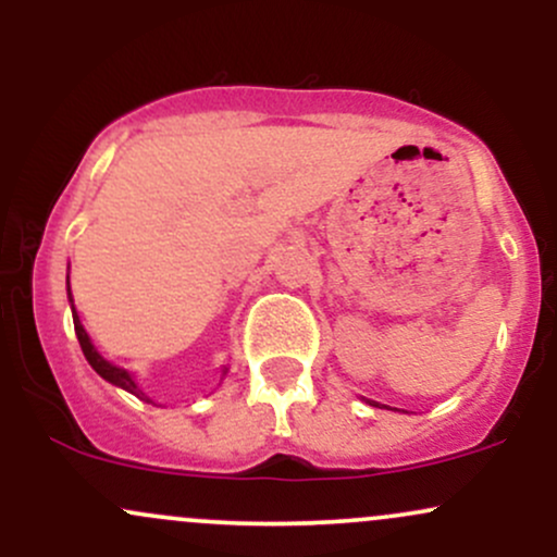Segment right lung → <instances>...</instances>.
Instances as JSON below:
<instances>
[{"label": "right lung", "instance_id": "add662e5", "mask_svg": "<svg viewBox=\"0 0 557 557\" xmlns=\"http://www.w3.org/2000/svg\"><path fill=\"white\" fill-rule=\"evenodd\" d=\"M67 298L73 300V296H70V277H67ZM73 322H75V335H78V343H81V348H83V356H86L88 363H91V367L96 369V374L104 376V380L112 382V385L123 387V389H127V393H133V395H138V398H144V393H140L136 382H133V376L127 374L125 369L114 367V363L104 361L99 354H96V348L91 345V341H88L86 330H83V324H81L78 314H75V309H73Z\"/></svg>", "mask_w": 557, "mask_h": 557}]
</instances>
